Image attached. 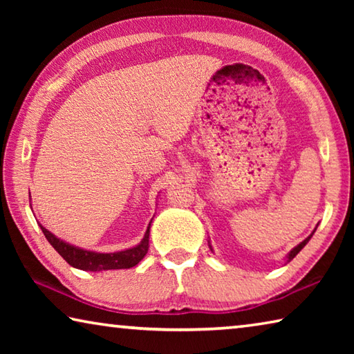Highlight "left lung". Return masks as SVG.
Segmentation results:
<instances>
[{"mask_svg": "<svg viewBox=\"0 0 354 354\" xmlns=\"http://www.w3.org/2000/svg\"><path fill=\"white\" fill-rule=\"evenodd\" d=\"M314 232H315V230H314ZM314 232H313V234H314ZM313 234H310L309 237H306V239H304V241H303L301 243H298L295 248H292V250H290V253H289V254H287V261H292V259H293V257H295V256H297V254L299 253V251H301V250L304 248V245H306V243L309 242V239H310V237H313Z\"/></svg>", "mask_w": 354, "mask_h": 354, "instance_id": "left-lung-1", "label": "left lung"}]
</instances>
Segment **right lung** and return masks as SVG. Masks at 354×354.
<instances>
[{"label":"right lung","instance_id":"obj_1","mask_svg":"<svg viewBox=\"0 0 354 354\" xmlns=\"http://www.w3.org/2000/svg\"><path fill=\"white\" fill-rule=\"evenodd\" d=\"M149 226H151V221L147 227V232L139 245L123 250V251H115V253H97V251H88L82 250L80 247H75V245H70L67 242L61 241V239L56 237L53 232H50L40 225V230L44 232L46 241L53 245L59 254H61L65 261H67L71 267L80 268V270L86 272H103V270H120V268H131L139 263L145 254L148 253L149 247Z\"/></svg>","mask_w":354,"mask_h":354}]
</instances>
